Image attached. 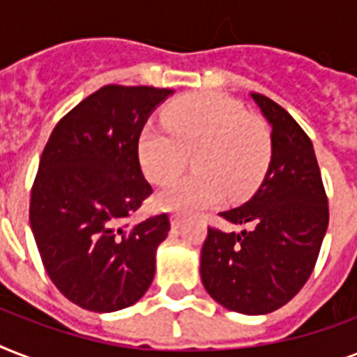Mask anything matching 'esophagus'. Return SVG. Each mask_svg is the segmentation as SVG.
Segmentation results:
<instances>
[{
	"label": "esophagus",
	"instance_id": "34e87169",
	"mask_svg": "<svg viewBox=\"0 0 357 357\" xmlns=\"http://www.w3.org/2000/svg\"><path fill=\"white\" fill-rule=\"evenodd\" d=\"M181 222H183V217H181L179 213H172V215H170V224H172V228L178 229L179 226H181Z\"/></svg>",
	"mask_w": 357,
	"mask_h": 357
}]
</instances>
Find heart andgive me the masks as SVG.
<instances>
[{"instance_id": "1", "label": "heart", "mask_w": 357, "mask_h": 357, "mask_svg": "<svg viewBox=\"0 0 357 357\" xmlns=\"http://www.w3.org/2000/svg\"><path fill=\"white\" fill-rule=\"evenodd\" d=\"M162 126H146L137 153L142 172L165 183L192 157L195 176L178 178L157 192L167 211H195L217 204L224 190L237 198L254 189L271 161V131L248 116L238 102L217 92L176 100L162 114Z\"/></svg>"}]
</instances>
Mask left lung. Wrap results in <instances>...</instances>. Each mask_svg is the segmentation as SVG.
Wrapping results in <instances>:
<instances>
[{
  "mask_svg": "<svg viewBox=\"0 0 357 357\" xmlns=\"http://www.w3.org/2000/svg\"><path fill=\"white\" fill-rule=\"evenodd\" d=\"M250 98L271 123L272 155L259 189L243 206L220 213L241 234L207 229L202 283L213 300L243 315L285 305L313 272L328 228V198L310 137L263 94Z\"/></svg>",
  "mask_w": 357,
  "mask_h": 357,
  "instance_id": "1",
  "label": "left lung"
}]
</instances>
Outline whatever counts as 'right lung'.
<instances>
[{
    "mask_svg": "<svg viewBox=\"0 0 357 357\" xmlns=\"http://www.w3.org/2000/svg\"><path fill=\"white\" fill-rule=\"evenodd\" d=\"M170 89L107 85L75 105L50 135L31 189L29 222L55 287L83 310L111 313L153 282L167 213L128 226L151 185L137 144Z\"/></svg>",
    "mask_w": 357,
    "mask_h": 357,
    "instance_id": "right-lung-1",
    "label": "right lung"
}]
</instances>
